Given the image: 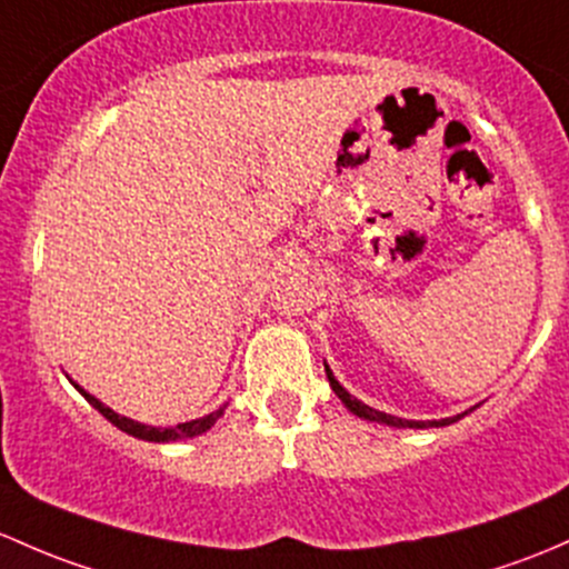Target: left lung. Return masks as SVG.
Instances as JSON below:
<instances>
[{"label":"left lung","mask_w":569,"mask_h":569,"mask_svg":"<svg viewBox=\"0 0 569 569\" xmlns=\"http://www.w3.org/2000/svg\"><path fill=\"white\" fill-rule=\"evenodd\" d=\"M325 370H327V379H330V387L335 390V395L340 398V403H343L346 409L351 411V415L362 417V420H368V422H379V426H390V428H445V426H452V422H458L460 417H466L469 411H475L477 406H480V403H477L475 409L463 411V415H456V417H445V420H403V417L387 415V411H379V409H373V406L357 400L355 395L346 390V387L340 385L338 379H335V373H332L330 365H327V362H325Z\"/></svg>","instance_id":"1"}]
</instances>
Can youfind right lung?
Segmentation results:
<instances>
[{"label": "right lung", "mask_w": 569, "mask_h": 569, "mask_svg": "<svg viewBox=\"0 0 569 569\" xmlns=\"http://www.w3.org/2000/svg\"><path fill=\"white\" fill-rule=\"evenodd\" d=\"M68 379H70V376H68ZM70 385H73L76 390H79V392L83 395V398H87L89 403H92L94 409H98L100 415H103L106 420L111 422V426H117L119 430H124V433H128V436H136V439H143V441H158V445H163V441H182V439H193V436L207 433V430L212 428L214 422H218L220 417H223V411H226V403H223V406H220V409H214V411H209V415L199 417V420L179 422V426H174V428H152V426H143V422L130 420V417L117 415V411L109 409V406H106L103 400H98V398H94V395H89L87 390H83L81 385H76L73 379H70Z\"/></svg>", "instance_id": "obj_1"}]
</instances>
